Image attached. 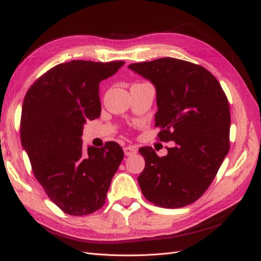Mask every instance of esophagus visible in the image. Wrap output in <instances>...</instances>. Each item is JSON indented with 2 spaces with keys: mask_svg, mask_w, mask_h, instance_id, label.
<instances>
[{
  "mask_svg": "<svg viewBox=\"0 0 261 261\" xmlns=\"http://www.w3.org/2000/svg\"><path fill=\"white\" fill-rule=\"evenodd\" d=\"M136 152H137V149L134 146H127V147L124 148V153H125V155H127V156L135 154Z\"/></svg>",
  "mask_w": 261,
  "mask_h": 261,
  "instance_id": "obj_1",
  "label": "esophagus"
}]
</instances>
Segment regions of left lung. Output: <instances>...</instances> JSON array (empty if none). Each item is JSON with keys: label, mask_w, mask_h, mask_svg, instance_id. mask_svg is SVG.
Instances as JSON below:
<instances>
[{"label": "left lung", "mask_w": 261, "mask_h": 261, "mask_svg": "<svg viewBox=\"0 0 261 261\" xmlns=\"http://www.w3.org/2000/svg\"><path fill=\"white\" fill-rule=\"evenodd\" d=\"M155 86L160 141H175L165 156L141 147L145 169L138 183L145 198L181 208L207 191L230 149L231 114L222 87L208 69L173 58L128 65Z\"/></svg>", "instance_id": "1"}]
</instances>
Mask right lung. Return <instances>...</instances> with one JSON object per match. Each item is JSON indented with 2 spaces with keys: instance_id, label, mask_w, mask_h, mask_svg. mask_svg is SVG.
I'll return each mask as SVG.
<instances>
[{
  "instance_id": "add662e5",
  "label": "right lung",
  "mask_w": 261,
  "mask_h": 261,
  "mask_svg": "<svg viewBox=\"0 0 261 261\" xmlns=\"http://www.w3.org/2000/svg\"><path fill=\"white\" fill-rule=\"evenodd\" d=\"M123 64V61L62 63L39 77L23 99L22 148L45 194L67 215H90L103 206L124 158L115 141L84 151L81 138L85 123L100 116V82Z\"/></svg>"
}]
</instances>
